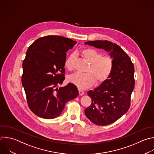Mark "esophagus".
Instances as JSON below:
<instances>
[{"label": "esophagus", "instance_id": "34e87169", "mask_svg": "<svg viewBox=\"0 0 154 154\" xmlns=\"http://www.w3.org/2000/svg\"><path fill=\"white\" fill-rule=\"evenodd\" d=\"M78 91H79V94L80 96H82V95L84 94V91H82V90H79Z\"/></svg>", "mask_w": 154, "mask_h": 154}]
</instances>
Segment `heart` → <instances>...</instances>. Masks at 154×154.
I'll return each instance as SVG.
<instances>
[{"label": "heart", "mask_w": 154, "mask_h": 154, "mask_svg": "<svg viewBox=\"0 0 154 154\" xmlns=\"http://www.w3.org/2000/svg\"><path fill=\"white\" fill-rule=\"evenodd\" d=\"M82 56L90 63L87 73H75L70 75L68 80L79 89H85L92 86L95 81L100 84L106 81L114 69V61L109 56H102L99 51L93 48H85L81 52ZM76 54H71L66 60L64 65L69 70L74 69Z\"/></svg>", "instance_id": "heart-1"}]
</instances>
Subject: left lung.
<instances>
[{
	"mask_svg": "<svg viewBox=\"0 0 154 154\" xmlns=\"http://www.w3.org/2000/svg\"><path fill=\"white\" fill-rule=\"evenodd\" d=\"M85 45L101 48L113 58L114 69L110 77L100 86L90 90L91 105L85 109L93 123L105 126L115 122L125 114L131 105L134 88V67L127 54L117 44L107 40L85 42Z\"/></svg>",
	"mask_w": 154,
	"mask_h": 154,
	"instance_id": "obj_1",
	"label": "left lung"
}]
</instances>
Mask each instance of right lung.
I'll use <instances>...</instances> for the list:
<instances>
[{
  "label": "right lung",
  "instance_id": "1",
  "mask_svg": "<svg viewBox=\"0 0 154 154\" xmlns=\"http://www.w3.org/2000/svg\"><path fill=\"white\" fill-rule=\"evenodd\" d=\"M76 43L62 36L48 35L38 38L28 49L22 82L28 106L37 116L54 119L68 101L78 96L77 87L72 83L57 87L65 79L66 52Z\"/></svg>",
  "mask_w": 154,
  "mask_h": 154
}]
</instances>
